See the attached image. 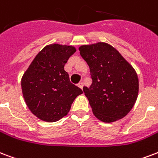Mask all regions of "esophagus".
<instances>
[{"label": "esophagus", "mask_w": 158, "mask_h": 158, "mask_svg": "<svg viewBox=\"0 0 158 158\" xmlns=\"http://www.w3.org/2000/svg\"><path fill=\"white\" fill-rule=\"evenodd\" d=\"M78 86H79L80 89H83V87H84V84H83L82 82H79V84H78Z\"/></svg>", "instance_id": "34e87169"}]
</instances>
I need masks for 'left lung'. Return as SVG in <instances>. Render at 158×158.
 <instances>
[{"instance_id":"obj_1","label":"left lung","mask_w":158,"mask_h":158,"mask_svg":"<svg viewBox=\"0 0 158 158\" xmlns=\"http://www.w3.org/2000/svg\"><path fill=\"white\" fill-rule=\"evenodd\" d=\"M79 50L93 79L89 88L83 89L93 114L103 123L124 118L138 98L139 83L134 68L108 43L84 44Z\"/></svg>"}]
</instances>
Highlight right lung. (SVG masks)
Segmentation results:
<instances>
[{
    "mask_svg": "<svg viewBox=\"0 0 158 158\" xmlns=\"http://www.w3.org/2000/svg\"><path fill=\"white\" fill-rule=\"evenodd\" d=\"M75 51L73 45L48 44L23 74V98L31 113L42 121L56 122L66 116L75 98L83 94L64 70V64Z\"/></svg>",
    "mask_w": 158,
    "mask_h": 158,
    "instance_id": "right-lung-1",
    "label": "right lung"
}]
</instances>
